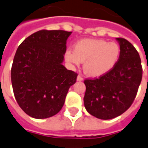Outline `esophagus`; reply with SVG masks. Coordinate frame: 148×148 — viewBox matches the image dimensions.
<instances>
[{"instance_id": "34e87169", "label": "esophagus", "mask_w": 148, "mask_h": 148, "mask_svg": "<svg viewBox=\"0 0 148 148\" xmlns=\"http://www.w3.org/2000/svg\"><path fill=\"white\" fill-rule=\"evenodd\" d=\"M77 80L82 81V80H83V78L82 77V76H81V75H78V76H77Z\"/></svg>"}]
</instances>
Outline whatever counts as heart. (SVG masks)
<instances>
[{
  "label": "heart",
  "mask_w": 148,
  "mask_h": 148,
  "mask_svg": "<svg viewBox=\"0 0 148 148\" xmlns=\"http://www.w3.org/2000/svg\"><path fill=\"white\" fill-rule=\"evenodd\" d=\"M120 51L119 46L113 42L83 39L75 44L74 51L68 50L65 59L75 65L84 62V73L90 77H100L115 67L120 57Z\"/></svg>",
  "instance_id": "1"
}]
</instances>
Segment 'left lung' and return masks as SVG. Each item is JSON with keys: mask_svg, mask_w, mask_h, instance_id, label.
<instances>
[{"mask_svg": "<svg viewBox=\"0 0 148 148\" xmlns=\"http://www.w3.org/2000/svg\"><path fill=\"white\" fill-rule=\"evenodd\" d=\"M120 57L109 73L98 78L86 79L83 97L86 111L101 119H112L122 115L133 104L141 83V60L133 44L116 38Z\"/></svg>", "mask_w": 148, "mask_h": 148, "instance_id": "obj_1", "label": "left lung"}]
</instances>
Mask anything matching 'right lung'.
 Here are the masks:
<instances>
[{"label": "right lung", "instance_id": "right-lung-1", "mask_svg": "<svg viewBox=\"0 0 148 148\" xmlns=\"http://www.w3.org/2000/svg\"><path fill=\"white\" fill-rule=\"evenodd\" d=\"M71 34L42 29L18 47L11 71L12 88L19 107L31 117L41 119L58 113L76 81L78 74L62 64Z\"/></svg>", "mask_w": 148, "mask_h": 148}]
</instances>
